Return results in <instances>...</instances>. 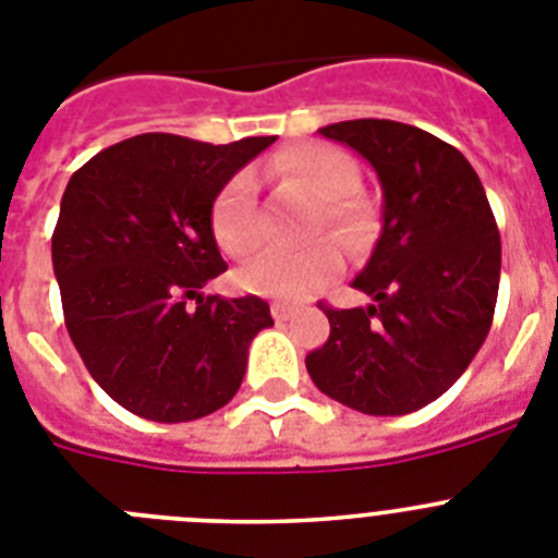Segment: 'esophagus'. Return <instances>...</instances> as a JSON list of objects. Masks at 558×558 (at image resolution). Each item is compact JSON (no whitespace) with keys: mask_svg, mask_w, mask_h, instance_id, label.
<instances>
[{"mask_svg":"<svg viewBox=\"0 0 558 558\" xmlns=\"http://www.w3.org/2000/svg\"><path fill=\"white\" fill-rule=\"evenodd\" d=\"M270 315H274L276 322L282 324V322H288L290 315H293V310L284 307V304H270Z\"/></svg>","mask_w":558,"mask_h":558,"instance_id":"34e87169","label":"esophagus"}]
</instances>
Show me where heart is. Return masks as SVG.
<instances>
[{"label": "heart", "instance_id": "1", "mask_svg": "<svg viewBox=\"0 0 558 558\" xmlns=\"http://www.w3.org/2000/svg\"><path fill=\"white\" fill-rule=\"evenodd\" d=\"M279 190L315 201L310 234L335 231L347 245H363L372 231V206L357 195V167L332 145H295L276 153L265 167ZM211 231L231 256H248L263 245L254 184L245 172L218 192L211 206ZM343 268V248L332 236H318L302 248H270L236 270V284L279 302H304L327 288Z\"/></svg>", "mask_w": 558, "mask_h": 558}]
</instances>
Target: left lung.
<instances>
[{
    "label": "left lung",
    "instance_id": "8db88e82",
    "mask_svg": "<svg viewBox=\"0 0 558 558\" xmlns=\"http://www.w3.org/2000/svg\"><path fill=\"white\" fill-rule=\"evenodd\" d=\"M377 170L383 234L352 288L374 304L335 310L307 354L318 391L368 416L430 405L489 335L500 284V231L481 179L452 145L393 120L318 128Z\"/></svg>",
    "mask_w": 558,
    "mask_h": 558
}]
</instances>
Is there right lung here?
Listing matches in <instances>:
<instances>
[{
  "instance_id": "right-lung-1",
  "label": "right lung",
  "mask_w": 558,
  "mask_h": 558,
  "mask_svg": "<svg viewBox=\"0 0 558 558\" xmlns=\"http://www.w3.org/2000/svg\"><path fill=\"white\" fill-rule=\"evenodd\" d=\"M274 142L142 133L69 179L52 231L63 322L88 374L125 411L192 422L231 402L243 383L251 340L274 327L268 302L201 288L226 270L211 204Z\"/></svg>"
}]
</instances>
